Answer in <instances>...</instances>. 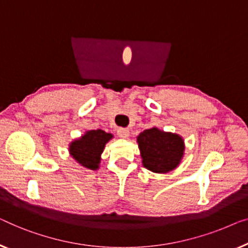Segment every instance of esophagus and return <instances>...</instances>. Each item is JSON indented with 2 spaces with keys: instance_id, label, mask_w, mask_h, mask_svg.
<instances>
[{
  "instance_id": "obj_1",
  "label": "esophagus",
  "mask_w": 248,
  "mask_h": 248,
  "mask_svg": "<svg viewBox=\"0 0 248 248\" xmlns=\"http://www.w3.org/2000/svg\"><path fill=\"white\" fill-rule=\"evenodd\" d=\"M117 134L120 138H128L129 136V130L127 128H119L117 130Z\"/></svg>"
}]
</instances>
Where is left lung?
<instances>
[{
    "instance_id": "8db88e82",
    "label": "left lung",
    "mask_w": 248,
    "mask_h": 248,
    "mask_svg": "<svg viewBox=\"0 0 248 248\" xmlns=\"http://www.w3.org/2000/svg\"><path fill=\"white\" fill-rule=\"evenodd\" d=\"M137 142L142 165L154 173H167L176 169L184 155V140L181 136L155 127L140 132Z\"/></svg>"
}]
</instances>
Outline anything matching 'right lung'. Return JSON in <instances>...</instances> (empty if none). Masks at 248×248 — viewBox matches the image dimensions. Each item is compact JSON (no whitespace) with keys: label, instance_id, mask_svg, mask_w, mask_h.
<instances>
[{"label":"right lung","instance_id":"add662e5","mask_svg":"<svg viewBox=\"0 0 248 248\" xmlns=\"http://www.w3.org/2000/svg\"><path fill=\"white\" fill-rule=\"evenodd\" d=\"M112 137V135L101 129L89 130L81 138L71 142L69 154L79 165L89 170H97L100 165L101 154L107 142Z\"/></svg>","mask_w":248,"mask_h":248}]
</instances>
